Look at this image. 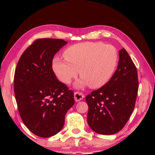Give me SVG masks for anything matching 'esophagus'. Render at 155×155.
Instances as JSON below:
<instances>
[{
  "mask_svg": "<svg viewBox=\"0 0 155 155\" xmlns=\"http://www.w3.org/2000/svg\"><path fill=\"white\" fill-rule=\"evenodd\" d=\"M84 98V95L82 92H79V91H76L74 92V100L76 102H78L83 100Z\"/></svg>",
  "mask_w": 155,
  "mask_h": 155,
  "instance_id": "obj_1",
  "label": "esophagus"
}]
</instances>
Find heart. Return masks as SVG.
Wrapping results in <instances>:
<instances>
[{
	"instance_id": "heart-1",
	"label": "heart",
	"mask_w": 155,
	"mask_h": 155,
	"mask_svg": "<svg viewBox=\"0 0 155 155\" xmlns=\"http://www.w3.org/2000/svg\"><path fill=\"white\" fill-rule=\"evenodd\" d=\"M64 56L65 59L55 57L52 61V69L59 81L70 83L79 70L83 78L78 86L89 85L91 88L106 85L114 76L119 61L117 49L99 41L74 44L65 50Z\"/></svg>"
}]
</instances>
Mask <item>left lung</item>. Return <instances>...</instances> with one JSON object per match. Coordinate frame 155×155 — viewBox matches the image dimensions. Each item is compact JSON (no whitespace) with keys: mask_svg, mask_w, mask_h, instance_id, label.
<instances>
[{"mask_svg":"<svg viewBox=\"0 0 155 155\" xmlns=\"http://www.w3.org/2000/svg\"><path fill=\"white\" fill-rule=\"evenodd\" d=\"M114 76L106 85L86 96L90 127L101 135L122 130L129 120L137 98L139 81L134 63L123 48Z\"/></svg>","mask_w":155,"mask_h":155,"instance_id":"1","label":"left lung"}]
</instances>
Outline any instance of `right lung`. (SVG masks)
I'll return each instance as SVG.
<instances>
[{"instance_id": "obj_1", "label": "right lung", "mask_w": 155, "mask_h": 155, "mask_svg": "<svg viewBox=\"0 0 155 155\" xmlns=\"http://www.w3.org/2000/svg\"><path fill=\"white\" fill-rule=\"evenodd\" d=\"M66 44L60 39H38L23 52L15 70L14 89L21 119L40 137L59 133L74 104V91L57 79L52 68L54 54Z\"/></svg>"}]
</instances>
